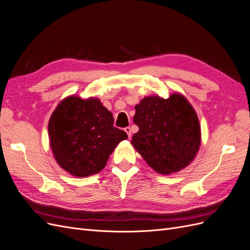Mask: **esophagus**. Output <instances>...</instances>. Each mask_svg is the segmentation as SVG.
Wrapping results in <instances>:
<instances>
[{"instance_id":"esophagus-1","label":"esophagus","mask_w":250,"mask_h":250,"mask_svg":"<svg viewBox=\"0 0 250 250\" xmlns=\"http://www.w3.org/2000/svg\"><path fill=\"white\" fill-rule=\"evenodd\" d=\"M125 133L127 134L128 138H131V136H132V131H131V127H130V126H126V127H125Z\"/></svg>"}]
</instances>
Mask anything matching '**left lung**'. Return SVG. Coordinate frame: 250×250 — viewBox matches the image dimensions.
<instances>
[{
    "instance_id": "left-lung-1",
    "label": "left lung",
    "mask_w": 250,
    "mask_h": 250,
    "mask_svg": "<svg viewBox=\"0 0 250 250\" xmlns=\"http://www.w3.org/2000/svg\"><path fill=\"white\" fill-rule=\"evenodd\" d=\"M139 131L132 144L146 163L161 174L178 172L195 158L201 134L195 110L180 93L168 99L146 96L135 107Z\"/></svg>"
}]
</instances>
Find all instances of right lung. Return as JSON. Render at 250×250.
Here are the masks:
<instances>
[{"mask_svg": "<svg viewBox=\"0 0 250 250\" xmlns=\"http://www.w3.org/2000/svg\"><path fill=\"white\" fill-rule=\"evenodd\" d=\"M111 112L99 99L70 95L59 103L49 122L53 155L64 170L78 178L99 173L127 135L115 127Z\"/></svg>", "mask_w": 250, "mask_h": 250, "instance_id": "1", "label": "right lung"}]
</instances>
